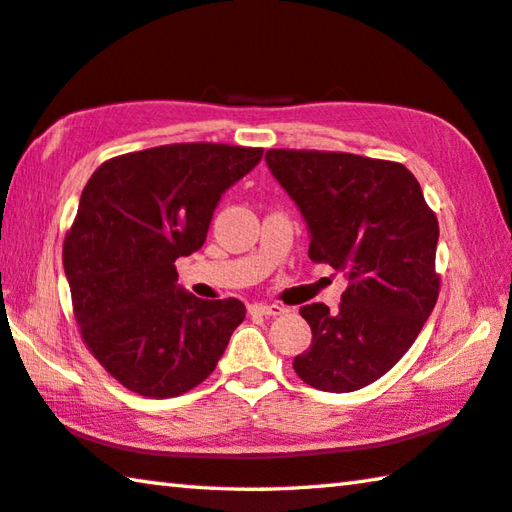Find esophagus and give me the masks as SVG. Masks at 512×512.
Instances as JSON below:
<instances>
[{
  "instance_id": "1",
  "label": "esophagus",
  "mask_w": 512,
  "mask_h": 512,
  "mask_svg": "<svg viewBox=\"0 0 512 512\" xmlns=\"http://www.w3.org/2000/svg\"><path fill=\"white\" fill-rule=\"evenodd\" d=\"M248 311H250V314H257V316H282L284 307H280V305H262V302H257V305H250Z\"/></svg>"
}]
</instances>
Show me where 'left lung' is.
<instances>
[{
  "mask_svg": "<svg viewBox=\"0 0 512 512\" xmlns=\"http://www.w3.org/2000/svg\"><path fill=\"white\" fill-rule=\"evenodd\" d=\"M266 162L305 216L311 262L348 280L336 311L300 307L314 339L293 370L318 391H359L404 357L436 307V214L400 162L296 149Z\"/></svg>",
  "mask_w": 512,
  "mask_h": 512,
  "instance_id": "8db88e82",
  "label": "left lung"
}]
</instances>
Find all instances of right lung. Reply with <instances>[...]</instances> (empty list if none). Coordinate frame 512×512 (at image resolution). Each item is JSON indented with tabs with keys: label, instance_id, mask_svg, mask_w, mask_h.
<instances>
[{
	"label": "right lung",
	"instance_id": "1",
	"mask_svg": "<svg viewBox=\"0 0 512 512\" xmlns=\"http://www.w3.org/2000/svg\"><path fill=\"white\" fill-rule=\"evenodd\" d=\"M262 153L164 144L106 160L85 185L63 266L85 348L128 391L153 400L192 391L246 318L237 298L180 289L176 259L205 244L221 194Z\"/></svg>",
	"mask_w": 512,
	"mask_h": 512
}]
</instances>
